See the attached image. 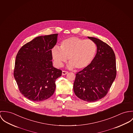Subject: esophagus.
Masks as SVG:
<instances>
[{
    "label": "esophagus",
    "mask_w": 133,
    "mask_h": 133,
    "mask_svg": "<svg viewBox=\"0 0 133 133\" xmlns=\"http://www.w3.org/2000/svg\"><path fill=\"white\" fill-rule=\"evenodd\" d=\"M68 73V71H64V70H63V71H62V75H66V74H67Z\"/></svg>",
    "instance_id": "esophagus-1"
}]
</instances>
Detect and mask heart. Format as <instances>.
Instances as JSON below:
<instances>
[{
	"mask_svg": "<svg viewBox=\"0 0 133 133\" xmlns=\"http://www.w3.org/2000/svg\"><path fill=\"white\" fill-rule=\"evenodd\" d=\"M96 51V46L93 41L72 37L63 40L60 48L57 46L54 47L51 55L57 66L62 67L68 58L69 68L81 70L91 64Z\"/></svg>",
	"mask_w": 133,
	"mask_h": 133,
	"instance_id": "heart-1",
	"label": "heart"
}]
</instances>
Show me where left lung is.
I'll use <instances>...</instances> for the list:
<instances>
[{
  "instance_id": "obj_1",
  "label": "left lung",
  "mask_w": 133,
  "mask_h": 133,
  "mask_svg": "<svg viewBox=\"0 0 133 133\" xmlns=\"http://www.w3.org/2000/svg\"><path fill=\"white\" fill-rule=\"evenodd\" d=\"M88 37L96 45L97 52L88 66L76 74L74 90L79 98L95 102L107 95L115 79L116 58L109 45L97 38Z\"/></svg>"
}]
</instances>
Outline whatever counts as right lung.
<instances>
[{"label": "right lung", "instance_id": "1", "mask_svg": "<svg viewBox=\"0 0 133 133\" xmlns=\"http://www.w3.org/2000/svg\"><path fill=\"white\" fill-rule=\"evenodd\" d=\"M58 34L39 36L24 45L15 61L14 76L20 93L34 102L51 97L56 81L62 70L52 66L51 49L56 44Z\"/></svg>", "mask_w": 133, "mask_h": 133}]
</instances>
